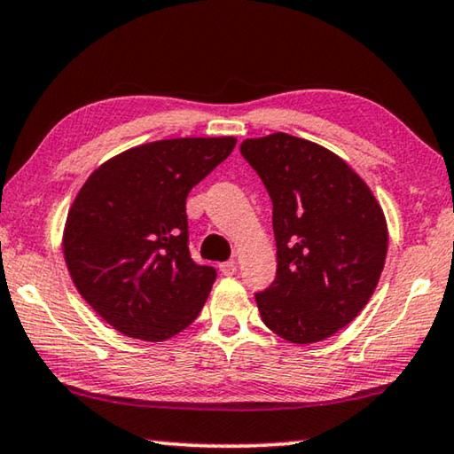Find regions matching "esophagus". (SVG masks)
Masks as SVG:
<instances>
[{"label": "esophagus", "instance_id": "obj_1", "mask_svg": "<svg viewBox=\"0 0 454 454\" xmlns=\"http://www.w3.org/2000/svg\"><path fill=\"white\" fill-rule=\"evenodd\" d=\"M220 272H222V275H226V277H232L234 272H236V261L222 262V264H220Z\"/></svg>", "mask_w": 454, "mask_h": 454}]
</instances>
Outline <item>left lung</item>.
I'll list each match as a JSON object with an SVG mask.
<instances>
[{
  "label": "left lung",
  "mask_w": 454,
  "mask_h": 454,
  "mask_svg": "<svg viewBox=\"0 0 454 454\" xmlns=\"http://www.w3.org/2000/svg\"><path fill=\"white\" fill-rule=\"evenodd\" d=\"M272 200L277 278L254 294L264 325L317 343L354 321L382 275L387 226L372 190L333 151L286 133L242 141Z\"/></svg>",
  "instance_id": "1"
}]
</instances>
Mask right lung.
Segmentation results:
<instances>
[{"mask_svg":"<svg viewBox=\"0 0 454 454\" xmlns=\"http://www.w3.org/2000/svg\"><path fill=\"white\" fill-rule=\"evenodd\" d=\"M234 137H184L105 161L72 201L62 250L82 299L121 333L165 341L192 325L215 280L188 248L185 198Z\"/></svg>","mask_w":454,"mask_h":454,"instance_id":"obj_1","label":"right lung"}]
</instances>
